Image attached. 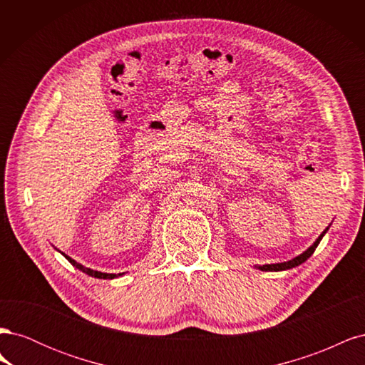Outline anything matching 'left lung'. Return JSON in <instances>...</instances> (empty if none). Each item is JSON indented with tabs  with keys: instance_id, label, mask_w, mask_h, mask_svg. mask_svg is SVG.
<instances>
[{
	"instance_id": "left-lung-1",
	"label": "left lung",
	"mask_w": 365,
	"mask_h": 365,
	"mask_svg": "<svg viewBox=\"0 0 365 365\" xmlns=\"http://www.w3.org/2000/svg\"><path fill=\"white\" fill-rule=\"evenodd\" d=\"M329 228H326L322 235H319V237L314 242V245L312 247H309L303 254H300V256H297L295 259H292V260H288V262H283V263H272V264H263V267H259V269H262V271H284V269H291V268H294V267H298V264H302L303 262H306L309 257L312 256L314 254V251H315V248L318 247V244H319V240L323 239V236L326 235V231H327Z\"/></svg>"
}]
</instances>
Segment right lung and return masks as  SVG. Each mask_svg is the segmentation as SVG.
Here are the masks:
<instances>
[{
	"instance_id": "right-lung-1",
	"label": "right lung",
	"mask_w": 365,
	"mask_h": 365,
	"mask_svg": "<svg viewBox=\"0 0 365 365\" xmlns=\"http://www.w3.org/2000/svg\"><path fill=\"white\" fill-rule=\"evenodd\" d=\"M63 256H65V254H63ZM65 257H67V260L73 264V267H76L77 269H81L82 272H85L88 275H91V277H96V279H114V277H117L115 274H106V272H101V271H94V269H90V268L83 267V264H81V263H77L76 260H73L68 256H65ZM118 275H121V274H118Z\"/></svg>"
}]
</instances>
